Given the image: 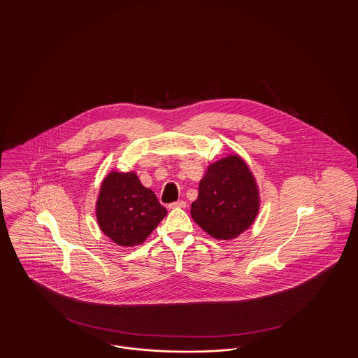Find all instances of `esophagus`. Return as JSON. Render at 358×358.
<instances>
[{
    "mask_svg": "<svg viewBox=\"0 0 358 358\" xmlns=\"http://www.w3.org/2000/svg\"><path fill=\"white\" fill-rule=\"evenodd\" d=\"M187 206V203L185 201H182V200H178V201H176V203H171L169 204V208H185Z\"/></svg>",
    "mask_w": 358,
    "mask_h": 358,
    "instance_id": "34e87169",
    "label": "esophagus"
}]
</instances>
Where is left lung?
Here are the masks:
<instances>
[{
  "mask_svg": "<svg viewBox=\"0 0 358 358\" xmlns=\"http://www.w3.org/2000/svg\"><path fill=\"white\" fill-rule=\"evenodd\" d=\"M259 205L254 174L241 157L231 154L208 166L190 215L212 238L231 240L252 225Z\"/></svg>",
  "mask_w": 358,
  "mask_h": 358,
  "instance_id": "8db88e82",
  "label": "left lung"
}]
</instances>
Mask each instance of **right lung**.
<instances>
[{"label":"right lung","mask_w":358,"mask_h":358,"mask_svg":"<svg viewBox=\"0 0 358 358\" xmlns=\"http://www.w3.org/2000/svg\"><path fill=\"white\" fill-rule=\"evenodd\" d=\"M168 210L134 171H111L96 201V220L106 236L122 247L142 244Z\"/></svg>","instance_id":"right-lung-1"}]
</instances>
